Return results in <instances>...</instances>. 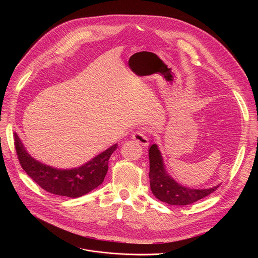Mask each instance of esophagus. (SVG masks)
Instances as JSON below:
<instances>
[{"mask_svg": "<svg viewBox=\"0 0 258 258\" xmlns=\"http://www.w3.org/2000/svg\"><path fill=\"white\" fill-rule=\"evenodd\" d=\"M132 138H133L137 143L141 144V145L144 146V147L148 146V144H149V139H148V137H147V134H146L145 132H143V131H137V132H135V133L133 134Z\"/></svg>", "mask_w": 258, "mask_h": 258, "instance_id": "34e87169", "label": "esophagus"}]
</instances>
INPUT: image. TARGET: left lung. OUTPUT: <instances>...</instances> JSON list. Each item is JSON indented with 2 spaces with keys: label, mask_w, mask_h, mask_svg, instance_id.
<instances>
[{
  "label": "left lung",
  "mask_w": 258,
  "mask_h": 258,
  "mask_svg": "<svg viewBox=\"0 0 258 258\" xmlns=\"http://www.w3.org/2000/svg\"><path fill=\"white\" fill-rule=\"evenodd\" d=\"M150 188L153 195L170 205H189L213 193L219 185L209 189H191L176 182L166 171L158 146L149 149Z\"/></svg>",
  "instance_id": "obj_1"
}]
</instances>
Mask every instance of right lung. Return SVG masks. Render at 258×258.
Returning <instances> with one entry per match:
<instances>
[{
  "label": "right lung",
  "mask_w": 258,
  "mask_h": 258,
  "mask_svg": "<svg viewBox=\"0 0 258 258\" xmlns=\"http://www.w3.org/2000/svg\"><path fill=\"white\" fill-rule=\"evenodd\" d=\"M14 145L21 167L33 181L51 194L69 198L84 196L101 185L108 170V160L117 149L115 144L80 167L58 169L32 158L17 134H14Z\"/></svg>",
  "instance_id": "right-lung-1"
}]
</instances>
